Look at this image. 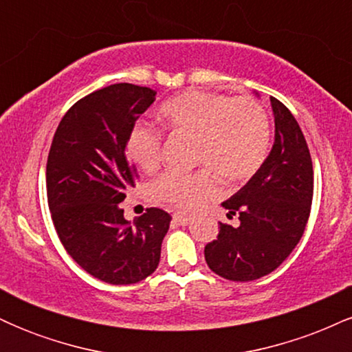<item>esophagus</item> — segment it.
<instances>
[{"mask_svg": "<svg viewBox=\"0 0 352 352\" xmlns=\"http://www.w3.org/2000/svg\"><path fill=\"white\" fill-rule=\"evenodd\" d=\"M173 221L179 225H188L192 221V217L190 215H182V213H173Z\"/></svg>", "mask_w": 352, "mask_h": 352, "instance_id": "esophagus-1", "label": "esophagus"}]
</instances>
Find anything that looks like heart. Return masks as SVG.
Here are the masks:
<instances>
[{"label":"heart","mask_w":352,"mask_h":352,"mask_svg":"<svg viewBox=\"0 0 352 352\" xmlns=\"http://www.w3.org/2000/svg\"><path fill=\"white\" fill-rule=\"evenodd\" d=\"M165 127L177 135L195 139L193 164L205 168L193 173L167 172L153 180V200L180 210H192L213 195L215 177L227 185L248 182L265 164L272 145L268 112L256 99L228 98L207 91H187L162 104ZM127 153L144 172H155L162 162V135L135 125L127 135Z\"/></svg>","instance_id":"b5f03b06"}]
</instances>
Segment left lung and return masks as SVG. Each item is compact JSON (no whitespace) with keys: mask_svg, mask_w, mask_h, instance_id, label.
I'll return each instance as SVG.
<instances>
[{"mask_svg":"<svg viewBox=\"0 0 352 352\" xmlns=\"http://www.w3.org/2000/svg\"><path fill=\"white\" fill-rule=\"evenodd\" d=\"M274 144L265 164L233 197L217 240L205 246L208 268L230 281H253L280 266L300 243L313 201V162L289 109L272 98Z\"/></svg>","mask_w":352,"mask_h":352,"instance_id":"left-lung-1","label":"left lung"}]
</instances>
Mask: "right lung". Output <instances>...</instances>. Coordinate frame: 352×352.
<instances>
[{"label": "right lung", "mask_w": 352, "mask_h": 352, "mask_svg": "<svg viewBox=\"0 0 352 352\" xmlns=\"http://www.w3.org/2000/svg\"><path fill=\"white\" fill-rule=\"evenodd\" d=\"M155 94L129 82L91 92L60 119L47 155V205L60 243L80 268L111 285L155 272L172 220L147 208L131 223L120 205L137 177L125 155L127 135Z\"/></svg>", "instance_id": "obj_1"}]
</instances>
